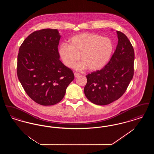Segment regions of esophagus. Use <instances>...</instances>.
<instances>
[{"instance_id": "obj_1", "label": "esophagus", "mask_w": 154, "mask_h": 154, "mask_svg": "<svg viewBox=\"0 0 154 154\" xmlns=\"http://www.w3.org/2000/svg\"><path fill=\"white\" fill-rule=\"evenodd\" d=\"M74 76H75V77H79L80 74L79 73H76V72H75L74 73Z\"/></svg>"}]
</instances>
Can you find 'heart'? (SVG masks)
Instances as JSON below:
<instances>
[{
    "label": "heart",
    "instance_id": "b5f03b06",
    "mask_svg": "<svg viewBox=\"0 0 154 154\" xmlns=\"http://www.w3.org/2000/svg\"><path fill=\"white\" fill-rule=\"evenodd\" d=\"M114 49L112 40L99 35L84 32L76 35L69 40V45L63 43L59 48V56L63 63L68 67L75 66L78 70L88 69L91 72L102 69L111 57Z\"/></svg>",
    "mask_w": 154,
    "mask_h": 154
}]
</instances>
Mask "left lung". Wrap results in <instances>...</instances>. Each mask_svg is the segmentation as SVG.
<instances>
[{
    "instance_id": "left-lung-1",
    "label": "left lung",
    "mask_w": 154,
    "mask_h": 154,
    "mask_svg": "<svg viewBox=\"0 0 154 154\" xmlns=\"http://www.w3.org/2000/svg\"><path fill=\"white\" fill-rule=\"evenodd\" d=\"M117 33V45L109 63L87 75L85 95L97 105H107L120 98L133 77L134 49L125 34L120 31Z\"/></svg>"
}]
</instances>
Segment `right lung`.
I'll return each mask as SVG.
<instances>
[{
    "label": "right lung",
    "instance_id": "right-lung-1",
    "mask_svg": "<svg viewBox=\"0 0 154 154\" xmlns=\"http://www.w3.org/2000/svg\"><path fill=\"white\" fill-rule=\"evenodd\" d=\"M58 30L43 29L31 33L20 47L17 72L25 92L35 102L51 106L62 100L74 79L59 60Z\"/></svg>",
    "mask_w": 154,
    "mask_h": 154
}]
</instances>
